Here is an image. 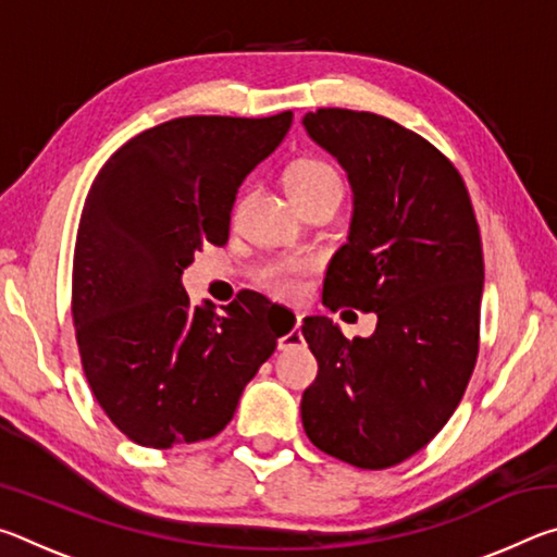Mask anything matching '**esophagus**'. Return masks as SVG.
Segmentation results:
<instances>
[{
	"label": "esophagus",
	"mask_w": 557,
	"mask_h": 557,
	"mask_svg": "<svg viewBox=\"0 0 557 557\" xmlns=\"http://www.w3.org/2000/svg\"><path fill=\"white\" fill-rule=\"evenodd\" d=\"M299 326H301V317L297 314V317H295V329H292L289 334H285V336H282L280 342H277V348H280V351H287V348H295V346H301V344H305V336H301Z\"/></svg>",
	"instance_id": "esophagus-1"
}]
</instances>
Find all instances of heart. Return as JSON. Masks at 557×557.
Returning a JSON list of instances; mask_svg holds the SVG:
<instances>
[{"instance_id": "obj_1", "label": "heart", "mask_w": 557, "mask_h": 557, "mask_svg": "<svg viewBox=\"0 0 557 557\" xmlns=\"http://www.w3.org/2000/svg\"><path fill=\"white\" fill-rule=\"evenodd\" d=\"M287 191L295 201L319 191H342V176L332 164L322 159H299L285 174ZM309 272L307 260H277L258 270V282L277 297H297L305 289V275Z\"/></svg>"}]
</instances>
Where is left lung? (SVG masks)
<instances>
[{"label":"left lung","instance_id":"1","mask_svg":"<svg viewBox=\"0 0 557 557\" xmlns=\"http://www.w3.org/2000/svg\"><path fill=\"white\" fill-rule=\"evenodd\" d=\"M301 125L354 191L322 301L379 317L369 338L351 342L329 317L305 319L319 373L301 395V425L326 455L385 469L447 425L474 371L484 289L476 215L449 159L398 122L322 108Z\"/></svg>","mask_w":557,"mask_h":557}]
</instances>
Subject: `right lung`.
I'll list each match as a JSON object with an SVG mask.
<instances>
[{
  "label": "right lung",
  "mask_w": 557,
  "mask_h": 557,
  "mask_svg": "<svg viewBox=\"0 0 557 557\" xmlns=\"http://www.w3.org/2000/svg\"><path fill=\"white\" fill-rule=\"evenodd\" d=\"M292 112L191 115L139 132L92 182L73 252V324L90 391L122 435L169 449L228 425L277 346L268 299L191 307L184 270L225 245L243 178L275 152Z\"/></svg>",
  "instance_id": "obj_1"
}]
</instances>
